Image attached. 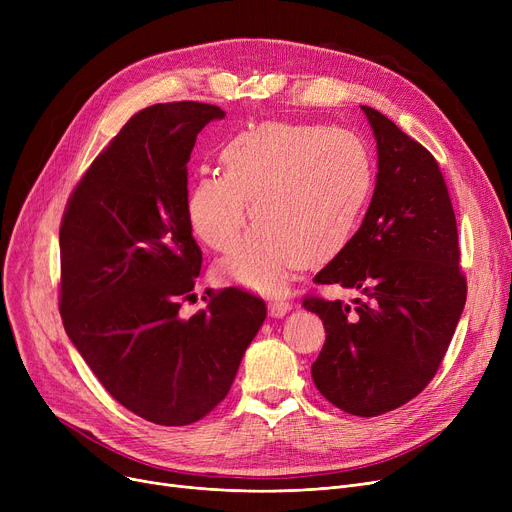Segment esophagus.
Returning a JSON list of instances; mask_svg holds the SVG:
<instances>
[{"mask_svg": "<svg viewBox=\"0 0 512 512\" xmlns=\"http://www.w3.org/2000/svg\"><path fill=\"white\" fill-rule=\"evenodd\" d=\"M267 309H270V315L272 317H284L290 309H292V305L288 303V301H282V299H276V301H272L270 305H267Z\"/></svg>", "mask_w": 512, "mask_h": 512, "instance_id": "1", "label": "esophagus"}]
</instances>
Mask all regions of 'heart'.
Instances as JSON below:
<instances>
[{"mask_svg":"<svg viewBox=\"0 0 512 512\" xmlns=\"http://www.w3.org/2000/svg\"><path fill=\"white\" fill-rule=\"evenodd\" d=\"M220 172H201L186 218L213 251H232L252 205L258 224L220 272L280 294L294 270L336 257L353 238L373 191V159L346 128L272 120L242 130L220 151Z\"/></svg>","mask_w":512,"mask_h":512,"instance_id":"1","label":"heart"}]
</instances>
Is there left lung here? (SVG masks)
Returning <instances> with one entry per match:
<instances>
[{"label":"left lung","instance_id":"obj_1","mask_svg":"<svg viewBox=\"0 0 512 512\" xmlns=\"http://www.w3.org/2000/svg\"><path fill=\"white\" fill-rule=\"evenodd\" d=\"M378 174L361 228L315 276L355 288V307L319 297L326 344L311 375L332 405L375 417L415 398L436 375L467 301L456 218L438 161L392 120L361 105Z\"/></svg>","mask_w":512,"mask_h":512}]
</instances>
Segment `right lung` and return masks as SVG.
Here are the masks:
<instances>
[{
	"mask_svg": "<svg viewBox=\"0 0 512 512\" xmlns=\"http://www.w3.org/2000/svg\"><path fill=\"white\" fill-rule=\"evenodd\" d=\"M224 116L197 101L134 114L74 188L60 228L66 334L103 388L157 425L218 407L267 315L238 288L180 315L203 261L186 218V164L197 134Z\"/></svg>",
	"mask_w": 512,
	"mask_h": 512,
	"instance_id": "add662e5",
	"label": "right lung"
}]
</instances>
